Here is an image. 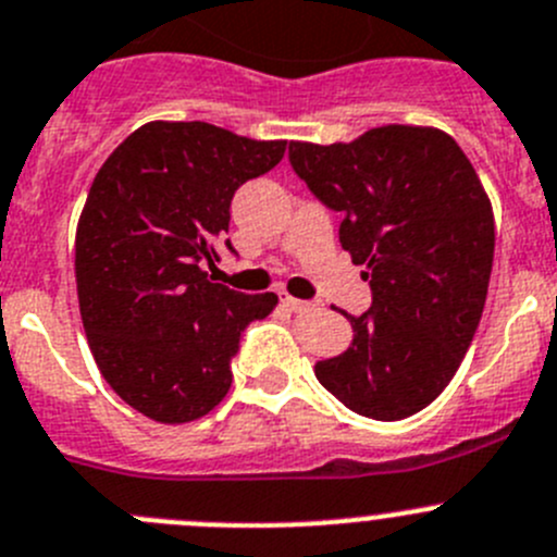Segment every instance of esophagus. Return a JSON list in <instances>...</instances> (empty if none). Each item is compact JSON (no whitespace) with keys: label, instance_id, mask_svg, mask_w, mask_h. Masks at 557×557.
I'll return each instance as SVG.
<instances>
[{"label":"esophagus","instance_id":"1","mask_svg":"<svg viewBox=\"0 0 557 557\" xmlns=\"http://www.w3.org/2000/svg\"><path fill=\"white\" fill-rule=\"evenodd\" d=\"M278 300H282L289 311H306V309H311V306H317V304H306V300L293 298V295L284 293V289H278Z\"/></svg>","mask_w":557,"mask_h":557}]
</instances>
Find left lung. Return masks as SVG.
Returning <instances> with one entry per match:
<instances>
[{
    "label": "left lung",
    "instance_id": "left-lung-1",
    "mask_svg": "<svg viewBox=\"0 0 557 557\" xmlns=\"http://www.w3.org/2000/svg\"><path fill=\"white\" fill-rule=\"evenodd\" d=\"M289 163L338 243L367 264L372 306L352 344L314 367L322 388L374 421L432 405L457 374L490 287L495 219L473 163L437 128L385 125L349 145L289 141Z\"/></svg>",
    "mask_w": 557,
    "mask_h": 557
}]
</instances>
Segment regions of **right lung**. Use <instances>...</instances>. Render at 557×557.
I'll list each match as a JSON object with an SVG mask.
<instances>
[{"mask_svg":"<svg viewBox=\"0 0 557 557\" xmlns=\"http://www.w3.org/2000/svg\"><path fill=\"white\" fill-rule=\"evenodd\" d=\"M284 147L208 123H147L95 174L76 230L78 309L100 374L141 416H208L230 391L243 331L278 304L202 268L219 259L235 190Z\"/></svg>","mask_w":557,"mask_h":557,"instance_id":"right-lung-1","label":"right lung"}]
</instances>
